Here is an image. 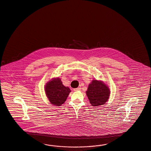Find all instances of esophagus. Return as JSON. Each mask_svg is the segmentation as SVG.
Segmentation results:
<instances>
[{"label": "esophagus", "instance_id": "esophagus-1", "mask_svg": "<svg viewBox=\"0 0 151 151\" xmlns=\"http://www.w3.org/2000/svg\"><path fill=\"white\" fill-rule=\"evenodd\" d=\"M81 88H75L73 89V90L75 91H78V90H80Z\"/></svg>", "mask_w": 151, "mask_h": 151}]
</instances>
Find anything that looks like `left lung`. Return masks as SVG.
Returning a JSON list of instances; mask_svg holds the SVG:
<instances>
[{"mask_svg":"<svg viewBox=\"0 0 151 151\" xmlns=\"http://www.w3.org/2000/svg\"><path fill=\"white\" fill-rule=\"evenodd\" d=\"M86 93L91 105L98 106L105 104L109 99L110 91L104 82L94 80L89 84Z\"/></svg>","mask_w":151,"mask_h":151,"instance_id":"8db88e82","label":"left lung"}]
</instances>
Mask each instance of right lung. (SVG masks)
Masks as SVG:
<instances>
[{
    "mask_svg": "<svg viewBox=\"0 0 151 151\" xmlns=\"http://www.w3.org/2000/svg\"><path fill=\"white\" fill-rule=\"evenodd\" d=\"M45 90L50 102L55 106H60L64 103L71 92L70 88L65 86L58 78H52L47 83Z\"/></svg>",
    "mask_w": 151,
    "mask_h": 151,
    "instance_id": "right-lung-1",
    "label": "right lung"
}]
</instances>
